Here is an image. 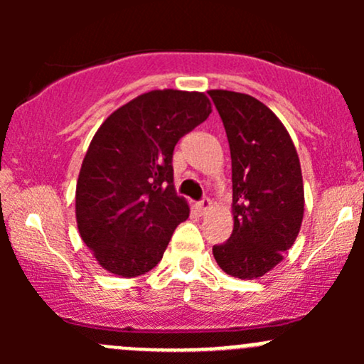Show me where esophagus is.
<instances>
[{
	"mask_svg": "<svg viewBox=\"0 0 364 364\" xmlns=\"http://www.w3.org/2000/svg\"><path fill=\"white\" fill-rule=\"evenodd\" d=\"M196 207H198V210L202 212V214H207V212L210 210V207H212V200L208 198V196H203V198L200 200L198 205H196Z\"/></svg>",
	"mask_w": 364,
	"mask_h": 364,
	"instance_id": "obj_1",
	"label": "esophagus"
}]
</instances>
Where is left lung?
Masks as SVG:
<instances>
[{
	"label": "left lung",
	"mask_w": 364,
	"mask_h": 364,
	"mask_svg": "<svg viewBox=\"0 0 364 364\" xmlns=\"http://www.w3.org/2000/svg\"><path fill=\"white\" fill-rule=\"evenodd\" d=\"M223 119L232 164V235L212 248L217 265L237 279L272 270L303 223L299 157L281 119L248 94L208 90Z\"/></svg>",
	"instance_id": "obj_1"
}]
</instances>
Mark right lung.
Masks as SVG:
<instances>
[{"instance_id": "right-lung-1", "label": "right lung", "mask_w": 364, "mask_h": 364, "mask_svg": "<svg viewBox=\"0 0 364 364\" xmlns=\"http://www.w3.org/2000/svg\"><path fill=\"white\" fill-rule=\"evenodd\" d=\"M210 112L202 92L152 90L97 129L78 174L75 212L83 243L107 272L136 277L161 262L190 215L174 190V147Z\"/></svg>"}]
</instances>
